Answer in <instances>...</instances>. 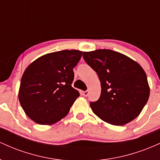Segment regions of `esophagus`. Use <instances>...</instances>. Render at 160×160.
I'll list each match as a JSON object with an SVG mask.
<instances>
[{"mask_svg":"<svg viewBox=\"0 0 160 160\" xmlns=\"http://www.w3.org/2000/svg\"><path fill=\"white\" fill-rule=\"evenodd\" d=\"M82 95H84V96H87V95H89V91H88V90H86V91H84V92H82Z\"/></svg>","mask_w":160,"mask_h":160,"instance_id":"esophagus-1","label":"esophagus"}]
</instances>
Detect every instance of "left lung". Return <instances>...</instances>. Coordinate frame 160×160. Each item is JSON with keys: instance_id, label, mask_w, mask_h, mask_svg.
I'll use <instances>...</instances> for the list:
<instances>
[{"instance_id": "1", "label": "left lung", "mask_w": 160, "mask_h": 160, "mask_svg": "<svg viewBox=\"0 0 160 160\" xmlns=\"http://www.w3.org/2000/svg\"><path fill=\"white\" fill-rule=\"evenodd\" d=\"M82 57L101 82L100 98L90 103L93 113L115 126H123L136 118L150 95L148 78L141 66L111 49L83 52Z\"/></svg>"}]
</instances>
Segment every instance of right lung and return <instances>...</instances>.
Wrapping results in <instances>:
<instances>
[{
    "mask_svg": "<svg viewBox=\"0 0 160 160\" xmlns=\"http://www.w3.org/2000/svg\"><path fill=\"white\" fill-rule=\"evenodd\" d=\"M80 50L51 52L30 64L22 77L19 100L26 115L40 125H52L68 113L80 96L71 86Z\"/></svg>",
    "mask_w": 160,
    "mask_h": 160,
    "instance_id": "add662e5",
    "label": "right lung"
}]
</instances>
